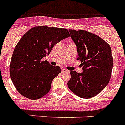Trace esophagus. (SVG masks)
<instances>
[{"mask_svg":"<svg viewBox=\"0 0 125 125\" xmlns=\"http://www.w3.org/2000/svg\"><path fill=\"white\" fill-rule=\"evenodd\" d=\"M62 73H69V71L67 70V69L64 68V69H62Z\"/></svg>","mask_w":125,"mask_h":125,"instance_id":"34e87169","label":"esophagus"}]
</instances>
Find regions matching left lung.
Returning <instances> with one entry per match:
<instances>
[{
	"mask_svg": "<svg viewBox=\"0 0 125 125\" xmlns=\"http://www.w3.org/2000/svg\"><path fill=\"white\" fill-rule=\"evenodd\" d=\"M77 47L83 72L70 71L68 88L80 98H91L100 93L110 81L113 61L111 47L103 39L84 30L69 29Z\"/></svg>",
	"mask_w": 125,
	"mask_h": 125,
	"instance_id": "obj_1",
	"label": "left lung"
}]
</instances>
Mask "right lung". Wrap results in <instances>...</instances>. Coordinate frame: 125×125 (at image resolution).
Wrapping results in <instances>:
<instances>
[{
  "label": "right lung",
  "instance_id": "obj_1",
  "mask_svg": "<svg viewBox=\"0 0 125 125\" xmlns=\"http://www.w3.org/2000/svg\"><path fill=\"white\" fill-rule=\"evenodd\" d=\"M70 34L66 29L38 26L31 29L15 46L11 58V80L21 94L37 100L49 92L53 79L61 72L43 58Z\"/></svg>",
  "mask_w": 125,
  "mask_h": 125
}]
</instances>
